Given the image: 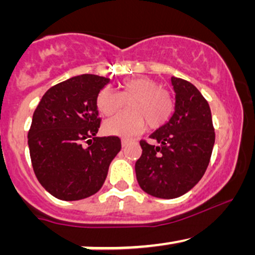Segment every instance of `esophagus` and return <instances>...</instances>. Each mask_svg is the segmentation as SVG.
I'll return each mask as SVG.
<instances>
[{"label": "esophagus", "mask_w": 255, "mask_h": 255, "mask_svg": "<svg viewBox=\"0 0 255 255\" xmlns=\"http://www.w3.org/2000/svg\"><path fill=\"white\" fill-rule=\"evenodd\" d=\"M128 144H129V140L128 139H122V146L125 148V146H127Z\"/></svg>", "instance_id": "1"}]
</instances>
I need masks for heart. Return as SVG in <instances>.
Returning a JSON list of instances; mask_svg holds the SVG:
<instances>
[{
	"label": "heart",
	"mask_w": 255,
	"mask_h": 255,
	"mask_svg": "<svg viewBox=\"0 0 255 255\" xmlns=\"http://www.w3.org/2000/svg\"><path fill=\"white\" fill-rule=\"evenodd\" d=\"M127 111L105 122L107 134L130 138L145 128H159L168 122L173 113V101L158 82L149 78H133L121 84V94L111 87H104L97 95V107L105 116H111L123 109Z\"/></svg>",
	"instance_id": "1"
}]
</instances>
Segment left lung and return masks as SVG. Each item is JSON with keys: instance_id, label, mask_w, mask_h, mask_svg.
<instances>
[{"instance_id": "obj_1", "label": "left lung", "mask_w": 255, "mask_h": 255, "mask_svg": "<svg viewBox=\"0 0 255 255\" xmlns=\"http://www.w3.org/2000/svg\"><path fill=\"white\" fill-rule=\"evenodd\" d=\"M175 107L170 120L150 137L158 144L140 140L142 155L135 175L146 194L176 199L201 180L215 145V129L208 102L191 84L171 78Z\"/></svg>"}]
</instances>
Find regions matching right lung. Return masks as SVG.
<instances>
[{
  "instance_id": "1",
  "label": "right lung",
  "mask_w": 255,
  "mask_h": 255,
  "mask_svg": "<svg viewBox=\"0 0 255 255\" xmlns=\"http://www.w3.org/2000/svg\"><path fill=\"white\" fill-rule=\"evenodd\" d=\"M109 82L92 74L74 76L50 87L33 113L28 132L33 170L56 199L76 201L96 194L121 150L118 137L96 135L97 95Z\"/></svg>"
}]
</instances>
